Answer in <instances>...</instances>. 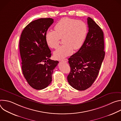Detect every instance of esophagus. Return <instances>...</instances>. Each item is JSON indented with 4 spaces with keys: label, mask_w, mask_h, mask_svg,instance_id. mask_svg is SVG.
Listing matches in <instances>:
<instances>
[{
    "label": "esophagus",
    "mask_w": 121,
    "mask_h": 121,
    "mask_svg": "<svg viewBox=\"0 0 121 121\" xmlns=\"http://www.w3.org/2000/svg\"><path fill=\"white\" fill-rule=\"evenodd\" d=\"M61 62H65V63H67L68 62V59H64V60H61Z\"/></svg>",
    "instance_id": "1"
}]
</instances>
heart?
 Here are the masks:
<instances>
[{
	"instance_id": "1",
	"label": "heart",
	"mask_w": 121,
	"mask_h": 121,
	"mask_svg": "<svg viewBox=\"0 0 121 121\" xmlns=\"http://www.w3.org/2000/svg\"><path fill=\"white\" fill-rule=\"evenodd\" d=\"M55 30H48L45 34L47 45L53 49L56 48L60 38H63V45L58 47L54 53L57 59L70 55L74 50L79 49L87 37L88 27L83 21L69 18L61 19L55 25Z\"/></svg>"
}]
</instances>
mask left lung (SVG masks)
I'll use <instances>...</instances> for the list:
<instances>
[{"mask_svg": "<svg viewBox=\"0 0 121 121\" xmlns=\"http://www.w3.org/2000/svg\"><path fill=\"white\" fill-rule=\"evenodd\" d=\"M89 32L82 47L68 59L71 70L67 76L70 85L78 91L89 88L98 77L105 56L104 36L99 26L87 18Z\"/></svg>", "mask_w": 121, "mask_h": 121, "instance_id": "left-lung-1", "label": "left lung"}]
</instances>
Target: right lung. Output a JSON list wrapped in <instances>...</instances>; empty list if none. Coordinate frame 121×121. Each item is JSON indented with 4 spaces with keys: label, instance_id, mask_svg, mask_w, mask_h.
I'll list each match as a JSON object with an SVG mask.
<instances>
[{
    "label": "right lung",
    "instance_id": "add662e5",
    "mask_svg": "<svg viewBox=\"0 0 121 121\" xmlns=\"http://www.w3.org/2000/svg\"><path fill=\"white\" fill-rule=\"evenodd\" d=\"M54 22L52 18H41L30 22L23 30L19 47L22 73L29 85L40 90L52 80V74L59 62L50 59L51 52L45 34Z\"/></svg>",
    "mask_w": 121,
    "mask_h": 121
}]
</instances>
